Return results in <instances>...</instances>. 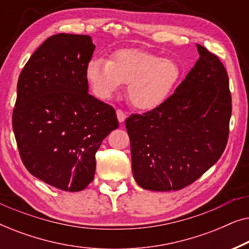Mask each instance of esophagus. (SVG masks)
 I'll return each instance as SVG.
<instances>
[{
	"label": "esophagus",
	"mask_w": 249,
	"mask_h": 249,
	"mask_svg": "<svg viewBox=\"0 0 249 249\" xmlns=\"http://www.w3.org/2000/svg\"><path fill=\"white\" fill-rule=\"evenodd\" d=\"M117 117H118L119 122H124L125 120V118H127V113H125L124 111L120 110V108H118V110H117Z\"/></svg>",
	"instance_id": "esophagus-1"
}]
</instances>
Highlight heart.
I'll return each mask as SVG.
<instances>
[{
    "label": "heart",
    "mask_w": 249,
    "mask_h": 249,
    "mask_svg": "<svg viewBox=\"0 0 249 249\" xmlns=\"http://www.w3.org/2000/svg\"><path fill=\"white\" fill-rule=\"evenodd\" d=\"M181 76L175 60L136 49L119 50L110 61L96 57L87 64V78L98 97H111L121 84H128V100L141 110L161 105Z\"/></svg>",
    "instance_id": "obj_1"
}]
</instances>
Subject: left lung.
Instances as JSON below:
<instances>
[{
	"label": "left lung",
	"mask_w": 249,
	"mask_h": 249,
	"mask_svg": "<svg viewBox=\"0 0 249 249\" xmlns=\"http://www.w3.org/2000/svg\"><path fill=\"white\" fill-rule=\"evenodd\" d=\"M199 59L161 105L125 120L131 168L142 188L180 190L219 161L232 112L229 77L219 56L196 44Z\"/></svg>",
	"instance_id": "obj_1"
}]
</instances>
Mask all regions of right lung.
Here are the masks:
<instances>
[{"instance_id": "right-lung-1", "label": "right lung", "mask_w": 249, "mask_h": 249, "mask_svg": "<svg viewBox=\"0 0 249 249\" xmlns=\"http://www.w3.org/2000/svg\"><path fill=\"white\" fill-rule=\"evenodd\" d=\"M94 50L87 35L51 36L27 61L17 86L12 128L23 165L64 192L93 181L95 154L119 127L114 108L88 94Z\"/></svg>"}]
</instances>
